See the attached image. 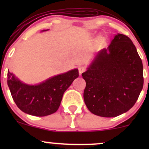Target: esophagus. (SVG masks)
Wrapping results in <instances>:
<instances>
[{
  "label": "esophagus",
  "mask_w": 149,
  "mask_h": 149,
  "mask_svg": "<svg viewBox=\"0 0 149 149\" xmlns=\"http://www.w3.org/2000/svg\"><path fill=\"white\" fill-rule=\"evenodd\" d=\"M85 71H86V69H85V66H80V67L78 68V71H79L80 75H81L82 73L85 72Z\"/></svg>",
  "instance_id": "34e87169"
}]
</instances>
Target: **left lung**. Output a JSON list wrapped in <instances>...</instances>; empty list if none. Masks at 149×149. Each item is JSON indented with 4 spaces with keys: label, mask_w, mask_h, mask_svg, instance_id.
Segmentation results:
<instances>
[{
    "label": "left lung",
    "mask_w": 149,
    "mask_h": 149,
    "mask_svg": "<svg viewBox=\"0 0 149 149\" xmlns=\"http://www.w3.org/2000/svg\"><path fill=\"white\" fill-rule=\"evenodd\" d=\"M82 76L88 110L101 117H116L129 111L142 90V61L130 39L117 33L107 48L95 54Z\"/></svg>",
    "instance_id": "8db88e82"
}]
</instances>
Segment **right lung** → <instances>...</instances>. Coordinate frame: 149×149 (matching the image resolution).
Here are the masks:
<instances>
[{"label":"right lung","mask_w":149,"mask_h":149,"mask_svg":"<svg viewBox=\"0 0 149 149\" xmlns=\"http://www.w3.org/2000/svg\"><path fill=\"white\" fill-rule=\"evenodd\" d=\"M78 76V69H73L49 77L38 84L30 85L24 83L8 70V85L20 110L29 115L42 117L57 111L64 92Z\"/></svg>","instance_id":"right-lung-1"}]
</instances>
